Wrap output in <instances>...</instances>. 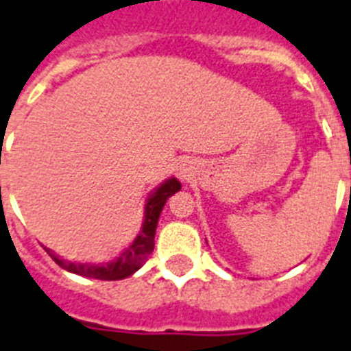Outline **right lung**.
Here are the masks:
<instances>
[{
    "label": "right lung",
    "instance_id": "right-lung-1",
    "mask_svg": "<svg viewBox=\"0 0 351 351\" xmlns=\"http://www.w3.org/2000/svg\"><path fill=\"white\" fill-rule=\"evenodd\" d=\"M182 184L176 178H169L166 180L160 187H156L146 200V210H144V223L133 243L128 247L121 256H117L115 259H111L108 263H72L66 259L59 258L56 252L47 249V252L52 256L59 267H62L72 274L82 276V278H92V279H102V281H115V279H124L128 276L135 274L136 270L141 269L147 256L155 249V230L160 213L166 205L167 198L173 196L176 191H180Z\"/></svg>",
    "mask_w": 351,
    "mask_h": 351
}]
</instances>
